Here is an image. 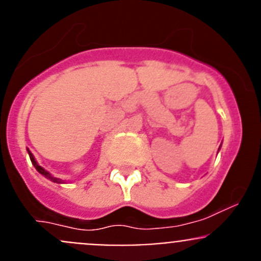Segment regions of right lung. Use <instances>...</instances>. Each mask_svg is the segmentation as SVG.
<instances>
[{"instance_id": "1", "label": "right lung", "mask_w": 261, "mask_h": 261, "mask_svg": "<svg viewBox=\"0 0 261 261\" xmlns=\"http://www.w3.org/2000/svg\"><path fill=\"white\" fill-rule=\"evenodd\" d=\"M28 152H29V156H30V160H31V163H33V165L34 167H35V169L38 170L39 173H40V174H43L44 177H46L48 178V179H50L51 181H54V183H62V179H59V178H55V177H53L51 174H50V173L48 172V170H45L44 169L43 167H40V165L38 164V163H36V160H35V158H34V155L31 154L30 152V150L28 149Z\"/></svg>"}]
</instances>
